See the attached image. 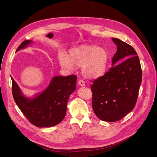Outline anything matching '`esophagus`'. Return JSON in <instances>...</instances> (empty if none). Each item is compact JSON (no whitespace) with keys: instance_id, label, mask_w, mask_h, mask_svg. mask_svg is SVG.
<instances>
[{"instance_id":"1","label":"esophagus","mask_w":157,"mask_h":157,"mask_svg":"<svg viewBox=\"0 0 157 157\" xmlns=\"http://www.w3.org/2000/svg\"><path fill=\"white\" fill-rule=\"evenodd\" d=\"M78 85H79L81 86H85V83L84 82L83 80H79L78 81Z\"/></svg>"}]
</instances>
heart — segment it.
Returning a JSON list of instances; mask_svg holds the SVG:
<instances>
[{"label": "heart", "instance_id": "1", "mask_svg": "<svg viewBox=\"0 0 157 157\" xmlns=\"http://www.w3.org/2000/svg\"><path fill=\"white\" fill-rule=\"evenodd\" d=\"M61 67L72 71L74 66L81 67L83 75L90 79H97L104 76L110 60L106 49L95 45H82L71 48L69 54L62 52L59 56Z\"/></svg>", "mask_w": 157, "mask_h": 157}]
</instances>
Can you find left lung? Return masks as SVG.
Listing matches in <instances>:
<instances>
[{
    "instance_id": "1",
    "label": "left lung",
    "mask_w": 157,
    "mask_h": 157,
    "mask_svg": "<svg viewBox=\"0 0 157 157\" xmlns=\"http://www.w3.org/2000/svg\"><path fill=\"white\" fill-rule=\"evenodd\" d=\"M117 46L112 67L92 81V108L96 116L105 121H117L132 110L142 81V70L135 49L120 39L112 38ZM122 62L118 65L116 63Z\"/></svg>"
}]
</instances>
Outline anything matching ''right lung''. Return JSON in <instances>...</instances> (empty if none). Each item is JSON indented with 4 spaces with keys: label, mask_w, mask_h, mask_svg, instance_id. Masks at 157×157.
<instances>
[{
    "label": "right lung",
    "mask_w": 157,
    "mask_h": 157,
    "mask_svg": "<svg viewBox=\"0 0 157 157\" xmlns=\"http://www.w3.org/2000/svg\"><path fill=\"white\" fill-rule=\"evenodd\" d=\"M32 42L30 40L23 41L16 52L27 48ZM11 79L14 100L33 125L40 128L50 127L63 120L69 96L76 88V76H54L47 88L33 98L25 96L12 77Z\"/></svg>",
    "instance_id": "add662e5"
}]
</instances>
